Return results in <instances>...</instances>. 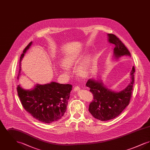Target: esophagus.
<instances>
[{
	"mask_svg": "<svg viewBox=\"0 0 150 150\" xmlns=\"http://www.w3.org/2000/svg\"><path fill=\"white\" fill-rule=\"evenodd\" d=\"M80 87L79 86H75V87H74V91H75V92H76V91H78L79 90H80Z\"/></svg>",
	"mask_w": 150,
	"mask_h": 150,
	"instance_id": "34e87169",
	"label": "esophagus"
}]
</instances>
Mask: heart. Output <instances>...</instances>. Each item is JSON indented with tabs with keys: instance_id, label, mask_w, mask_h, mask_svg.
<instances>
[{
	"instance_id": "heart-1",
	"label": "heart",
	"mask_w": 150,
	"mask_h": 150,
	"mask_svg": "<svg viewBox=\"0 0 150 150\" xmlns=\"http://www.w3.org/2000/svg\"><path fill=\"white\" fill-rule=\"evenodd\" d=\"M81 57H82V54L78 53H75L70 54L64 58L63 61L64 64L68 67L76 65L78 64L79 62L80 61ZM89 58H86L81 63L79 64L78 67V71L79 74L84 75L86 74L89 68ZM64 69L65 71H67V69L66 67L64 68Z\"/></svg>"
}]
</instances>
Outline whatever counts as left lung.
Returning a JSON list of instances; mask_svg holds the SVG:
<instances>
[{
	"instance_id": "1",
	"label": "left lung",
	"mask_w": 150,
	"mask_h": 150,
	"mask_svg": "<svg viewBox=\"0 0 150 150\" xmlns=\"http://www.w3.org/2000/svg\"><path fill=\"white\" fill-rule=\"evenodd\" d=\"M108 41L115 45L114 49L115 57L127 56L131 57L130 53L125 45L114 34H108ZM135 68L133 66L130 72L132 81L128 86L119 92H115L106 88L103 83L90 79L86 86L90 88L93 94V100L89 106V111L93 117L100 121L113 119L121 114L130 103L134 81Z\"/></svg>"
}]
</instances>
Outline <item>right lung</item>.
I'll return each mask as SVG.
<instances>
[{"instance_id": "right-lung-1", "label": "right lung", "mask_w": 150, "mask_h": 150, "mask_svg": "<svg viewBox=\"0 0 150 150\" xmlns=\"http://www.w3.org/2000/svg\"><path fill=\"white\" fill-rule=\"evenodd\" d=\"M32 44L26 46L20 59L19 74L21 72V61L26 50ZM72 86L56 82L44 85L37 84L31 91L25 90L18 86L17 91L24 109L36 120L44 123H52L59 120L64 116L70 98Z\"/></svg>"}]
</instances>
